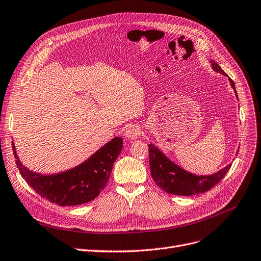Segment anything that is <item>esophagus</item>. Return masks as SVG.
I'll return each mask as SVG.
<instances>
[{
    "instance_id": "obj_1",
    "label": "esophagus",
    "mask_w": 261,
    "mask_h": 261,
    "mask_svg": "<svg viewBox=\"0 0 261 261\" xmlns=\"http://www.w3.org/2000/svg\"><path fill=\"white\" fill-rule=\"evenodd\" d=\"M126 138L128 140H137L141 135V129L137 124H130V126L126 129Z\"/></svg>"
}]
</instances>
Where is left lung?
Wrapping results in <instances>:
<instances>
[{
	"instance_id": "left-lung-1",
	"label": "left lung",
	"mask_w": 261,
	"mask_h": 261,
	"mask_svg": "<svg viewBox=\"0 0 261 261\" xmlns=\"http://www.w3.org/2000/svg\"><path fill=\"white\" fill-rule=\"evenodd\" d=\"M210 63L212 64V68L215 71H218L224 75H227L221 69V67L217 63L213 61H211ZM229 82L232 88L236 89L234 83L231 79H229ZM148 148L149 165L152 179L154 180V182L159 188L164 190L166 193L173 195L191 196L205 193V192L209 191L220 182V181L225 177V175L227 174L231 166V164H228L218 173L212 175L198 176L189 173L185 171L184 168H181L180 166L175 164L152 144L148 145Z\"/></svg>"
}]
</instances>
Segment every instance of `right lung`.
I'll list each match as a JSON object with an SVG mask.
<instances>
[{"label":"right lung","mask_w":261,"mask_h":261,"mask_svg":"<svg viewBox=\"0 0 261 261\" xmlns=\"http://www.w3.org/2000/svg\"><path fill=\"white\" fill-rule=\"evenodd\" d=\"M122 139L114 138L69 171L53 175L34 173L19 160L13 142V152L19 172L27 184L47 200L60 206H77L95 199L107 186L113 164L122 148Z\"/></svg>","instance_id":"obj_1"}]
</instances>
